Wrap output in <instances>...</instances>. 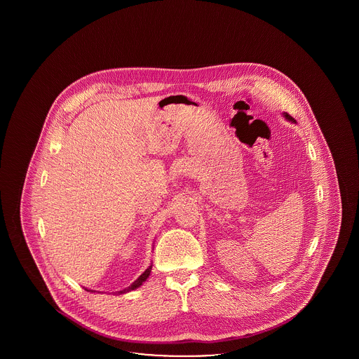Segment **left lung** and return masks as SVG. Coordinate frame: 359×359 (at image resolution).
<instances>
[{
	"instance_id": "1",
	"label": "left lung",
	"mask_w": 359,
	"mask_h": 359,
	"mask_svg": "<svg viewBox=\"0 0 359 359\" xmlns=\"http://www.w3.org/2000/svg\"><path fill=\"white\" fill-rule=\"evenodd\" d=\"M285 118H288L290 121H293V118L290 117V114H287V113H285ZM293 122H294V121H293Z\"/></svg>"
}]
</instances>
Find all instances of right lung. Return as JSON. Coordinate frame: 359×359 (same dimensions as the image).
<instances>
[{"mask_svg": "<svg viewBox=\"0 0 359 359\" xmlns=\"http://www.w3.org/2000/svg\"><path fill=\"white\" fill-rule=\"evenodd\" d=\"M151 271H152V266H149L144 273L141 274V276L137 278L135 283H132V284H130V287H128V288H125L123 290H120V293H125V292H129V290H133L138 288V287H140V285H141V284L148 278V276L151 274Z\"/></svg>", "mask_w": 359, "mask_h": 359, "instance_id": "obj_1", "label": "right lung"}]
</instances>
